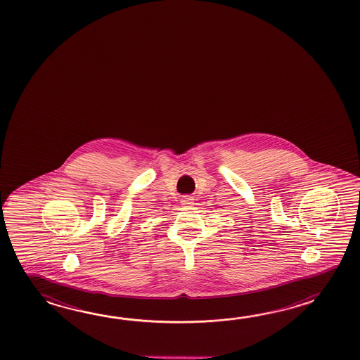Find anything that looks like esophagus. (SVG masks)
<instances>
[{
  "label": "esophagus",
  "mask_w": 360,
  "mask_h": 360,
  "mask_svg": "<svg viewBox=\"0 0 360 360\" xmlns=\"http://www.w3.org/2000/svg\"><path fill=\"white\" fill-rule=\"evenodd\" d=\"M193 200H194V199L189 197V195H185V197L181 198V205H185V206H188V205H193Z\"/></svg>",
  "instance_id": "obj_1"
}]
</instances>
